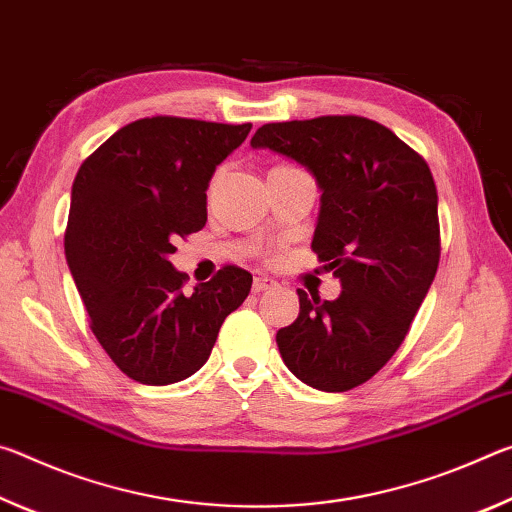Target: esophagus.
<instances>
[{
	"label": "esophagus",
	"mask_w": 512,
	"mask_h": 512,
	"mask_svg": "<svg viewBox=\"0 0 512 512\" xmlns=\"http://www.w3.org/2000/svg\"><path fill=\"white\" fill-rule=\"evenodd\" d=\"M275 287H277V282L271 280V277H266V275H257L255 282H253V291H255V293L271 291V289H275Z\"/></svg>",
	"instance_id": "1"
}]
</instances>
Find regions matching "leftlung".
<instances>
[{
	"instance_id": "1",
	"label": "left lung",
	"mask_w": 512,
	"mask_h": 512,
	"mask_svg": "<svg viewBox=\"0 0 512 512\" xmlns=\"http://www.w3.org/2000/svg\"><path fill=\"white\" fill-rule=\"evenodd\" d=\"M300 162L320 187L311 250L341 296L298 289L300 314L275 341L282 361L325 393L357 388L409 334L440 262L436 183L422 155L377 121L327 115L264 124L250 140Z\"/></svg>"
}]
</instances>
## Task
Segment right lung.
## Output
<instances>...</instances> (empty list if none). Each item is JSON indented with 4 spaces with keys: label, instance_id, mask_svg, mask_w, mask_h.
I'll use <instances>...</instances> for the list:
<instances>
[{
    "label": "right lung",
    "instance_id": "obj_1",
    "mask_svg": "<svg viewBox=\"0 0 512 512\" xmlns=\"http://www.w3.org/2000/svg\"><path fill=\"white\" fill-rule=\"evenodd\" d=\"M253 124L144 117L108 137L72 185L65 257L90 327L115 366L140 384L183 381L210 359L253 275L223 266L185 289L171 266L176 239L207 221L216 167Z\"/></svg>",
    "mask_w": 512,
    "mask_h": 512
}]
</instances>
